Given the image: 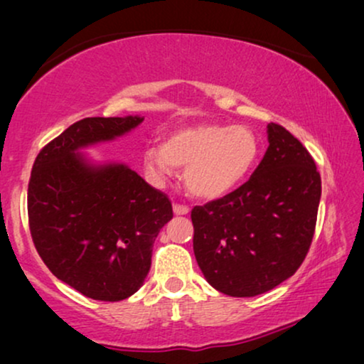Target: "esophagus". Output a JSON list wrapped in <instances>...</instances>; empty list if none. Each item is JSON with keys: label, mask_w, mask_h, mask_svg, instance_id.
Segmentation results:
<instances>
[{"label": "esophagus", "mask_w": 364, "mask_h": 364, "mask_svg": "<svg viewBox=\"0 0 364 364\" xmlns=\"http://www.w3.org/2000/svg\"><path fill=\"white\" fill-rule=\"evenodd\" d=\"M188 210H191V208H188L187 205H181V203H173V213H176V215H187Z\"/></svg>", "instance_id": "34e87169"}]
</instances>
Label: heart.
I'll return each mask as SVG.
<instances>
[{
    "instance_id": "heart-1",
    "label": "heart",
    "mask_w": 364,
    "mask_h": 364,
    "mask_svg": "<svg viewBox=\"0 0 364 364\" xmlns=\"http://www.w3.org/2000/svg\"><path fill=\"white\" fill-rule=\"evenodd\" d=\"M260 142L253 131L227 124H197L176 129L162 146L144 151V167L154 182H166L186 167L192 196L215 200L232 192L255 166Z\"/></svg>"
}]
</instances>
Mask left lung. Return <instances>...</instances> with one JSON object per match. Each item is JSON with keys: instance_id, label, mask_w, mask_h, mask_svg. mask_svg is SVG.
<instances>
[{"instance_id": "8db88e82", "label": "left lung", "mask_w": 364, "mask_h": 364, "mask_svg": "<svg viewBox=\"0 0 364 364\" xmlns=\"http://www.w3.org/2000/svg\"><path fill=\"white\" fill-rule=\"evenodd\" d=\"M248 181L192 208L193 253L205 280L228 296L262 295L290 278L315 233L321 177L310 152L278 124Z\"/></svg>"}]
</instances>
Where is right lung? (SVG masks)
Here are the masks:
<instances>
[{
    "label": "right lung",
    "mask_w": 364,
    "mask_h": 364,
    "mask_svg": "<svg viewBox=\"0 0 364 364\" xmlns=\"http://www.w3.org/2000/svg\"><path fill=\"white\" fill-rule=\"evenodd\" d=\"M144 117H86L34 161L28 217L34 247L59 280L84 296L121 301L142 287L154 242L173 217L166 193L124 164L96 166L79 151L121 137Z\"/></svg>",
    "instance_id": "right-lung-1"
}]
</instances>
